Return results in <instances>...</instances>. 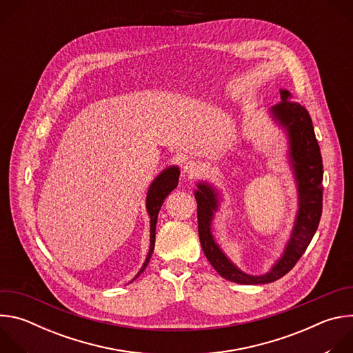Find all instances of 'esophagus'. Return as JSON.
<instances>
[{
	"mask_svg": "<svg viewBox=\"0 0 353 353\" xmlns=\"http://www.w3.org/2000/svg\"><path fill=\"white\" fill-rule=\"evenodd\" d=\"M184 173L188 176V177H196V176H199L201 173H203V170H204V166H203V163L201 162H198V161H188V162H185L184 163Z\"/></svg>",
	"mask_w": 353,
	"mask_h": 353,
	"instance_id": "34e87169",
	"label": "esophagus"
}]
</instances>
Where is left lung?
<instances>
[{
  "label": "left lung",
  "mask_w": 353,
  "mask_h": 353,
  "mask_svg": "<svg viewBox=\"0 0 353 353\" xmlns=\"http://www.w3.org/2000/svg\"><path fill=\"white\" fill-rule=\"evenodd\" d=\"M282 102L268 110L271 121L285 134L288 152L286 159L293 173L297 192V211L293 228L281 257L261 275L241 271L221 248L212 233L215 214L223 199L221 190L207 180L196 183L194 196L196 199L198 234L204 253L225 279L240 285L271 283L288 274L310 244L321 218L323 210V159L316 139L309 112L296 102L292 93L281 89Z\"/></svg>",
  "instance_id": "1"
}]
</instances>
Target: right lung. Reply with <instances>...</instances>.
Segmentation results:
<instances>
[{
	"instance_id": "1",
	"label": "right lung",
	"mask_w": 353,
	"mask_h": 353,
	"mask_svg": "<svg viewBox=\"0 0 353 353\" xmlns=\"http://www.w3.org/2000/svg\"><path fill=\"white\" fill-rule=\"evenodd\" d=\"M179 176H180V169L179 166L173 165L166 169H163L154 180L150 183L146 198H145V205H146V212L150 218V236H149V251L146 254V259L138 271V274L130 281L134 282L146 268L150 257H152L154 248H155V232H157V222H158V215L161 211L162 204L165 203V198L177 187L179 184Z\"/></svg>"
}]
</instances>
